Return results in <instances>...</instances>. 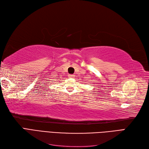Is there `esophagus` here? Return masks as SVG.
<instances>
[{
  "instance_id": "1",
  "label": "esophagus",
  "mask_w": 149,
  "mask_h": 149,
  "mask_svg": "<svg viewBox=\"0 0 149 149\" xmlns=\"http://www.w3.org/2000/svg\"><path fill=\"white\" fill-rule=\"evenodd\" d=\"M68 77L70 78H72L74 77V75L73 74H69L68 75Z\"/></svg>"
}]
</instances>
